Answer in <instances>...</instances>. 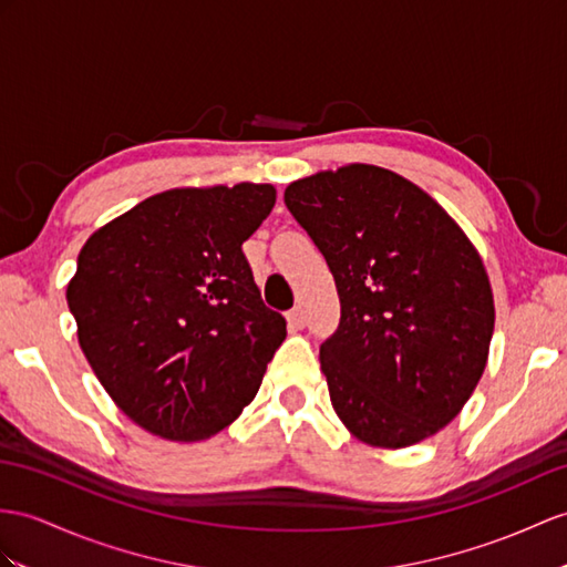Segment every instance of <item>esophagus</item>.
I'll return each mask as SVG.
<instances>
[{
	"instance_id": "1",
	"label": "esophagus",
	"mask_w": 567,
	"mask_h": 567,
	"mask_svg": "<svg viewBox=\"0 0 567 567\" xmlns=\"http://www.w3.org/2000/svg\"><path fill=\"white\" fill-rule=\"evenodd\" d=\"M286 322L291 329H302L306 327V312H302V308H293L286 312Z\"/></svg>"
}]
</instances>
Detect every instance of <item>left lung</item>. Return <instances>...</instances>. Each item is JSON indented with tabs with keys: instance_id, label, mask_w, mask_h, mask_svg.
<instances>
[{
	"instance_id": "1",
	"label": "left lung",
	"mask_w": 567,
	"mask_h": 567,
	"mask_svg": "<svg viewBox=\"0 0 567 567\" xmlns=\"http://www.w3.org/2000/svg\"><path fill=\"white\" fill-rule=\"evenodd\" d=\"M327 259L341 302L320 347L329 399L375 447H409L445 427L488 361L493 293L474 245L402 175L353 163L284 192Z\"/></svg>"
}]
</instances>
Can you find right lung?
<instances>
[{"label": "right lung", "mask_w": 567, "mask_h": 567, "mask_svg": "<svg viewBox=\"0 0 567 567\" xmlns=\"http://www.w3.org/2000/svg\"><path fill=\"white\" fill-rule=\"evenodd\" d=\"M271 185L168 189L95 230L66 302L105 392L144 431L212 437L255 399L286 320L265 306L243 243Z\"/></svg>", "instance_id": "right-lung-1"}]
</instances>
